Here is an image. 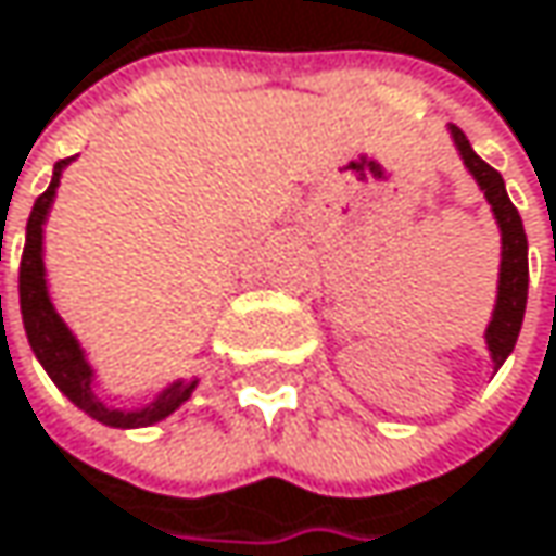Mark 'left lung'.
<instances>
[{
  "label": "left lung",
  "instance_id": "1",
  "mask_svg": "<svg viewBox=\"0 0 556 556\" xmlns=\"http://www.w3.org/2000/svg\"><path fill=\"white\" fill-rule=\"evenodd\" d=\"M453 141L463 154V164L469 167V174L476 177V184L485 190V200L492 203V213L498 219L502 229V268H498V301L485 330V343L492 353L495 369L508 359V353L515 350V340L521 333V320H525V304H528V236L521 226V216L515 210V203L505 193V180L502 174L485 164L469 139L463 136V129L450 126Z\"/></svg>",
  "mask_w": 556,
  "mask_h": 556
}]
</instances>
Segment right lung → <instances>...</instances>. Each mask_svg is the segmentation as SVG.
I'll return each instance as SVG.
<instances>
[{
  "instance_id": "add662e5",
  "label": "right lung",
  "mask_w": 556,
  "mask_h": 556,
  "mask_svg": "<svg viewBox=\"0 0 556 556\" xmlns=\"http://www.w3.org/2000/svg\"><path fill=\"white\" fill-rule=\"evenodd\" d=\"M71 157L54 164V177L48 184V190L35 200L31 216H28V232H25V252H22V265H18V301H22V320H25V333L28 343L38 356V363L48 369V376L54 379V386L90 417H97L100 424L110 427H148L154 420H164L170 412H177L197 382H174L170 389H164L148 408L139 412H119V408H106L97 395H93V369L84 359L80 343L74 340V333L64 327V320L58 317L51 298H48V285H45V258H41V226L45 216L51 210L54 190L61 184V170Z\"/></svg>"
}]
</instances>
